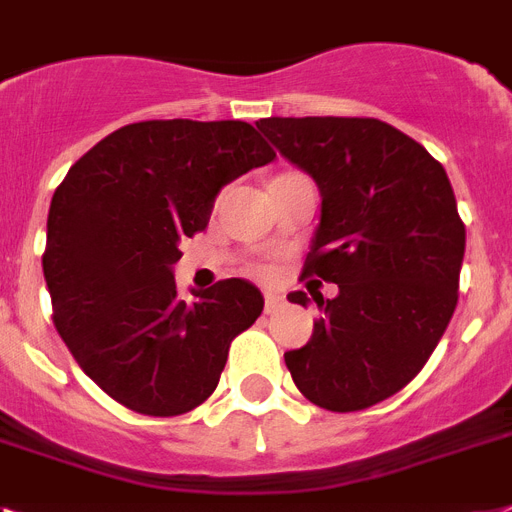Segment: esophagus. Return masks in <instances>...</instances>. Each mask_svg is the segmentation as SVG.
I'll return each mask as SVG.
<instances>
[{
	"label": "esophagus",
	"instance_id": "1",
	"mask_svg": "<svg viewBox=\"0 0 512 512\" xmlns=\"http://www.w3.org/2000/svg\"><path fill=\"white\" fill-rule=\"evenodd\" d=\"M280 306H282V295H277V293H266L264 295V311H266V314H274V311H277Z\"/></svg>",
	"mask_w": 512,
	"mask_h": 512
}]
</instances>
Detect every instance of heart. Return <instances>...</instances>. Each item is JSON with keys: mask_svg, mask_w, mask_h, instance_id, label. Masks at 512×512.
<instances>
[{"mask_svg": "<svg viewBox=\"0 0 512 512\" xmlns=\"http://www.w3.org/2000/svg\"><path fill=\"white\" fill-rule=\"evenodd\" d=\"M259 274H269V266H259Z\"/></svg>", "mask_w": 512, "mask_h": 512, "instance_id": "heart-1", "label": "heart"}]
</instances>
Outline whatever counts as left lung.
Listing matches in <instances>:
<instances>
[{
  "instance_id": "obj_1",
  "label": "left lung",
  "mask_w": 512,
  "mask_h": 512,
  "mask_svg": "<svg viewBox=\"0 0 512 512\" xmlns=\"http://www.w3.org/2000/svg\"><path fill=\"white\" fill-rule=\"evenodd\" d=\"M256 128L322 193L301 274L314 277L322 316L285 353L290 377L319 408L363 411L424 369L453 319L466 253L453 185L421 143L374 117H269ZM322 279L341 290L332 302L315 293Z\"/></svg>"
}]
</instances>
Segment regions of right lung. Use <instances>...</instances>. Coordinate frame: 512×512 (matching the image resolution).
Wrapping results in <instances>:
<instances>
[{"instance_id":"add662e5","label":"right lung","mask_w":512,"mask_h":512,"mask_svg":"<svg viewBox=\"0 0 512 512\" xmlns=\"http://www.w3.org/2000/svg\"><path fill=\"white\" fill-rule=\"evenodd\" d=\"M274 156L248 122L146 120L96 143L57 185L41 256L52 319L109 398L170 418L217 390L264 298L232 277L188 303L172 264L209 225L219 188Z\"/></svg>"}]
</instances>
